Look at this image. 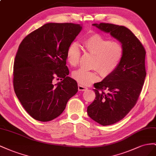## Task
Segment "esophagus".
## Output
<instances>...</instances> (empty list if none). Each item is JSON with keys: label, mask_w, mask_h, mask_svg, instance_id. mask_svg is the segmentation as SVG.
<instances>
[{"label": "esophagus", "mask_w": 156, "mask_h": 156, "mask_svg": "<svg viewBox=\"0 0 156 156\" xmlns=\"http://www.w3.org/2000/svg\"><path fill=\"white\" fill-rule=\"evenodd\" d=\"M78 90L79 91H86L87 90V87H85V86H83L82 85H80V84H78Z\"/></svg>", "instance_id": "34e87169"}]
</instances>
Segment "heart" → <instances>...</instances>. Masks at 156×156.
I'll return each mask as SVG.
<instances>
[{
    "instance_id": "1",
    "label": "heart",
    "mask_w": 156,
    "mask_h": 156,
    "mask_svg": "<svg viewBox=\"0 0 156 156\" xmlns=\"http://www.w3.org/2000/svg\"><path fill=\"white\" fill-rule=\"evenodd\" d=\"M83 44L87 51L95 55L92 63L95 69L91 70L80 69L73 73V78L82 86H89L97 81L99 78V72L103 76L112 73L123 58L124 50L122 44L111 41L100 34H93L86 37ZM80 55L79 44L76 42L71 43L66 53L68 63L70 66H76Z\"/></svg>"
}]
</instances>
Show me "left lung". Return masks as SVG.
<instances>
[{
	"label": "left lung",
	"mask_w": 156,
	"mask_h": 156,
	"mask_svg": "<svg viewBox=\"0 0 156 156\" xmlns=\"http://www.w3.org/2000/svg\"><path fill=\"white\" fill-rule=\"evenodd\" d=\"M116 39L123 47V58L112 73L94 84L96 97L87 106V114L101 125H112L122 119L139 99L146 78V51L135 35L124 26L92 25Z\"/></svg>",
	"instance_id": "left-lung-1"
}]
</instances>
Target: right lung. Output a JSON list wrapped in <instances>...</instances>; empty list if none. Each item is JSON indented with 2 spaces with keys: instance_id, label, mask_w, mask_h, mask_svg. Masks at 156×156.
<instances>
[{
  "instance_id": "right-lung-1",
  "label": "right lung",
  "mask_w": 156,
  "mask_h": 156,
  "mask_svg": "<svg viewBox=\"0 0 156 156\" xmlns=\"http://www.w3.org/2000/svg\"><path fill=\"white\" fill-rule=\"evenodd\" d=\"M82 29L79 24L49 23L20 44L14 64V91L25 110L38 121L58 117L78 91L76 81L68 76L66 53ZM55 77L62 81L54 84Z\"/></svg>"
}]
</instances>
